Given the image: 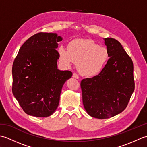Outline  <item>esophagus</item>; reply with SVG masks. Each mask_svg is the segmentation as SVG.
Instances as JSON below:
<instances>
[{"instance_id": "obj_1", "label": "esophagus", "mask_w": 147, "mask_h": 147, "mask_svg": "<svg viewBox=\"0 0 147 147\" xmlns=\"http://www.w3.org/2000/svg\"><path fill=\"white\" fill-rule=\"evenodd\" d=\"M73 77L74 78H76V79H78L79 78V76L78 75V74H76V73H74L73 74Z\"/></svg>"}]
</instances>
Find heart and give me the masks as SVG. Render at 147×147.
I'll return each mask as SVG.
<instances>
[{
    "label": "heart",
    "instance_id": "obj_1",
    "mask_svg": "<svg viewBox=\"0 0 147 147\" xmlns=\"http://www.w3.org/2000/svg\"><path fill=\"white\" fill-rule=\"evenodd\" d=\"M59 52L65 65L70 66L73 62L78 64L80 74L88 77L100 73L109 57L107 49L88 39L74 40L69 43L68 50L61 47Z\"/></svg>",
    "mask_w": 147,
    "mask_h": 147
}]
</instances>
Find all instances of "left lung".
<instances>
[{
  "mask_svg": "<svg viewBox=\"0 0 147 147\" xmlns=\"http://www.w3.org/2000/svg\"><path fill=\"white\" fill-rule=\"evenodd\" d=\"M109 60L98 75L81 82L84 107L90 116L107 119L127 107L135 90L133 63L117 40L104 38Z\"/></svg>",
  "mask_w": 147,
  "mask_h": 147,
  "instance_id": "left-lung-1",
  "label": "left lung"
}]
</instances>
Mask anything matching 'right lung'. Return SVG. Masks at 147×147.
<instances>
[{"label":"right lung","instance_id":"add662e5","mask_svg":"<svg viewBox=\"0 0 147 147\" xmlns=\"http://www.w3.org/2000/svg\"><path fill=\"white\" fill-rule=\"evenodd\" d=\"M57 34L38 33L21 47L12 65V91L25 113L48 117L57 109L62 88L73 73L57 69Z\"/></svg>","mask_w":147,"mask_h":147}]
</instances>
